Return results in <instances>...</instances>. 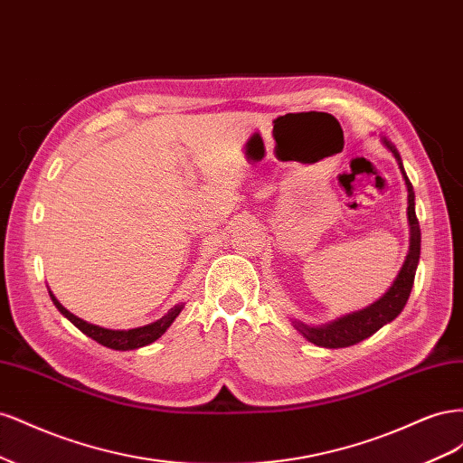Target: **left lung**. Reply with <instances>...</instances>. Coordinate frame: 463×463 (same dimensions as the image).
<instances>
[{"label": "left lung", "mask_w": 463, "mask_h": 463, "mask_svg": "<svg viewBox=\"0 0 463 463\" xmlns=\"http://www.w3.org/2000/svg\"><path fill=\"white\" fill-rule=\"evenodd\" d=\"M384 146L394 154V158L400 165V172L405 179V187H408V222H410V253L405 257V262L402 266V270L398 278L394 279V284L384 293V296L374 301L373 305L365 307V309L349 313L345 317L335 318L328 325L322 326H311L305 325L301 320H293V326L303 335V338L309 340L315 345L320 347H330V349H338V347H347L359 344L361 340L369 338L376 330H381L388 322L394 320L402 309L410 299V293L413 288V279H415V270L419 264V255H421V230H419V222L415 216V193L411 181L405 175L403 164L400 158V152L396 146L392 145L386 138H383Z\"/></svg>", "instance_id": "left-lung-1"}]
</instances>
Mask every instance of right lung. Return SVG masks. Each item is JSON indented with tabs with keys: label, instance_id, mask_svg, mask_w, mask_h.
Instances as JSON below:
<instances>
[{
	"label": "right lung",
	"instance_id": "add662e5",
	"mask_svg": "<svg viewBox=\"0 0 463 463\" xmlns=\"http://www.w3.org/2000/svg\"><path fill=\"white\" fill-rule=\"evenodd\" d=\"M50 298L53 301V305L58 307V311L67 318L71 320L73 325L82 332L87 334L89 338L96 340L98 344H102L109 349H119V352H128V349H137V347H143L152 344L154 340H158L160 335L172 326V322L175 320V317L184 309V305H175L174 309L167 311V315H164L160 320L156 322H150L146 326H138V328H131V330H109V328H102V326H96L90 325V322L82 320L79 317H75L73 313H69L65 307L55 299L53 293L50 291Z\"/></svg>",
	"mask_w": 463,
	"mask_h": 463
}]
</instances>
